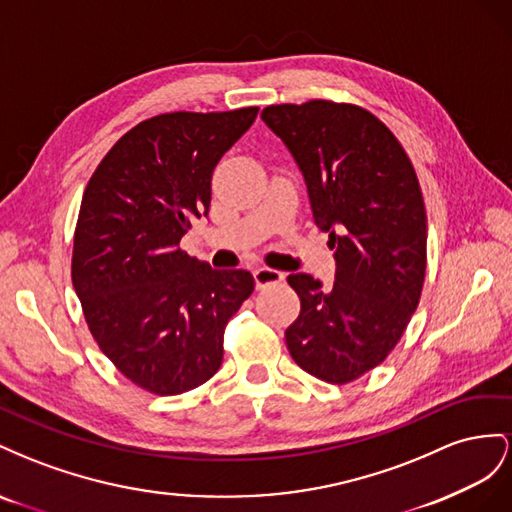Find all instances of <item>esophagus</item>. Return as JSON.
<instances>
[{
  "mask_svg": "<svg viewBox=\"0 0 512 512\" xmlns=\"http://www.w3.org/2000/svg\"><path fill=\"white\" fill-rule=\"evenodd\" d=\"M253 279H255V285L257 289H264L268 285H276L281 283L285 279V274L279 272V270H272V268H266V266H259L253 270Z\"/></svg>",
  "mask_w": 512,
  "mask_h": 512,
  "instance_id": "1",
  "label": "esophagus"
}]
</instances>
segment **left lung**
I'll return each instance as SVG.
<instances>
[{
	"mask_svg": "<svg viewBox=\"0 0 512 512\" xmlns=\"http://www.w3.org/2000/svg\"><path fill=\"white\" fill-rule=\"evenodd\" d=\"M261 120L294 156L337 261L330 289L287 276L300 298L287 349L306 373L347 384L386 360L420 300L427 214L416 171L386 124L356 105H272Z\"/></svg>",
	"mask_w": 512,
	"mask_h": 512,
	"instance_id": "left-lung-1",
	"label": "left lung"
}]
</instances>
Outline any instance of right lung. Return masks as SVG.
<instances>
[{"mask_svg": "<svg viewBox=\"0 0 512 512\" xmlns=\"http://www.w3.org/2000/svg\"><path fill=\"white\" fill-rule=\"evenodd\" d=\"M257 107L163 113L130 128L83 193L72 285L92 337L115 367L160 397L221 369L227 321L253 294V274L212 270L180 240L208 216L218 160Z\"/></svg>", "mask_w": 512, "mask_h": 512, "instance_id": "add662e5", "label": "right lung"}]
</instances>
